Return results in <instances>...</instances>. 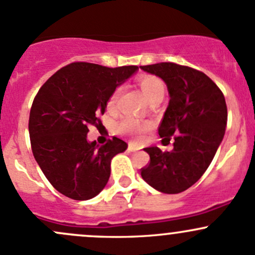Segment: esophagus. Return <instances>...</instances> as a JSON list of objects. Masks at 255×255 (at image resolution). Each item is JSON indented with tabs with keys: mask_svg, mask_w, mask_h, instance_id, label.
I'll return each instance as SVG.
<instances>
[{
	"mask_svg": "<svg viewBox=\"0 0 255 255\" xmlns=\"http://www.w3.org/2000/svg\"><path fill=\"white\" fill-rule=\"evenodd\" d=\"M128 151L129 152H134V151H136V150H138V148H135L134 145H132V144H129V145H128Z\"/></svg>",
	"mask_w": 255,
	"mask_h": 255,
	"instance_id": "esophagus-1",
	"label": "esophagus"
}]
</instances>
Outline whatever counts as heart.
I'll list each match as a JSON object with an SVG mask.
<instances>
[{
  "instance_id": "1",
  "label": "heart",
  "mask_w": 255,
  "mask_h": 255,
  "mask_svg": "<svg viewBox=\"0 0 255 255\" xmlns=\"http://www.w3.org/2000/svg\"><path fill=\"white\" fill-rule=\"evenodd\" d=\"M138 87L140 89L141 94L144 95V98L146 100L150 101L152 99L156 98H163V94H165V85H163L162 80L155 76H141L138 79ZM119 92L120 89H116L114 93L111 94V96L109 98L107 101V109L114 110L116 106L117 98H119ZM150 128L149 122H144V121H138L134 119H130V117H126L117 125V130L121 134L128 135L129 138L134 139V140H139V139L143 138L144 133L146 132Z\"/></svg>"
}]
</instances>
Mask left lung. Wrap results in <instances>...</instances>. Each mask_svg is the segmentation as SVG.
<instances>
[{
    "mask_svg": "<svg viewBox=\"0 0 255 255\" xmlns=\"http://www.w3.org/2000/svg\"><path fill=\"white\" fill-rule=\"evenodd\" d=\"M140 69L167 85L170 101L159 135L162 141L175 135L171 151L144 149L150 163L141 168V177L156 191L177 194L192 187L213 161L226 129V101L213 80L191 67L161 62Z\"/></svg>",
    "mask_w": 255,
    "mask_h": 255,
    "instance_id": "obj_1",
    "label": "left lung"
}]
</instances>
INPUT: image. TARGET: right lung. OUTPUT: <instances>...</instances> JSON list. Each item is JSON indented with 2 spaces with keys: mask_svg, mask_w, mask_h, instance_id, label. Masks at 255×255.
I'll list each match as a JSON object with an SVG mask.
<instances>
[{
  "mask_svg": "<svg viewBox=\"0 0 255 255\" xmlns=\"http://www.w3.org/2000/svg\"><path fill=\"white\" fill-rule=\"evenodd\" d=\"M136 71V66L74 62L37 92L29 116L31 150L50 183L66 197L88 200L105 188L112 157L128 145L116 136L104 145L89 141L88 126L100 125L111 94Z\"/></svg>",
  "mask_w": 255,
  "mask_h": 255,
  "instance_id": "1",
  "label": "right lung"
}]
</instances>
